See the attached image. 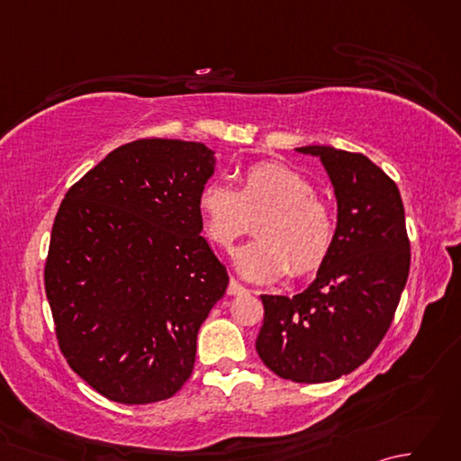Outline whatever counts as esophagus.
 Instances as JSON below:
<instances>
[{"label":"esophagus","instance_id":"esophagus-1","mask_svg":"<svg viewBox=\"0 0 461 461\" xmlns=\"http://www.w3.org/2000/svg\"><path fill=\"white\" fill-rule=\"evenodd\" d=\"M243 293H248V289L241 285L240 281H236V279H231L230 281V285H228V295H231V297H236V295H243Z\"/></svg>","mask_w":461,"mask_h":461}]
</instances>
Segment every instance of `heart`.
<instances>
[{"label": "heart", "instance_id": "b5f03b06", "mask_svg": "<svg viewBox=\"0 0 461 461\" xmlns=\"http://www.w3.org/2000/svg\"><path fill=\"white\" fill-rule=\"evenodd\" d=\"M203 236L228 249L248 231L249 220L256 241L233 253L241 277L256 283L283 276L301 277L327 261L335 243V215L312 184L287 166L261 162L240 176L238 190L221 184L203 185L198 195Z\"/></svg>", "mask_w": 461, "mask_h": 461}]
</instances>
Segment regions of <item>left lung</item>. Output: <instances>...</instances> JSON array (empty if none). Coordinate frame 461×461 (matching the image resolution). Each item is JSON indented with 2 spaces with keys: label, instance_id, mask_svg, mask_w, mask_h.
Masks as SVG:
<instances>
[{
  "label": "left lung",
  "instance_id": "1",
  "mask_svg": "<svg viewBox=\"0 0 461 461\" xmlns=\"http://www.w3.org/2000/svg\"><path fill=\"white\" fill-rule=\"evenodd\" d=\"M321 158L337 198L335 243L299 295H261L258 355L277 376L317 384L348 375L384 339L410 271L398 185L365 154L303 146Z\"/></svg>",
  "mask_w": 461,
  "mask_h": 461
}]
</instances>
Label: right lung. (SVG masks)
Masks as SVG:
<instances>
[{
    "label": "right lung",
    "mask_w": 461,
    "mask_h": 461,
    "mask_svg": "<svg viewBox=\"0 0 461 461\" xmlns=\"http://www.w3.org/2000/svg\"><path fill=\"white\" fill-rule=\"evenodd\" d=\"M213 172L202 142L134 140L57 212L45 293L59 347L113 402H160L192 375L198 330L230 281L200 236L198 195Z\"/></svg>",
    "instance_id": "add662e5"
}]
</instances>
